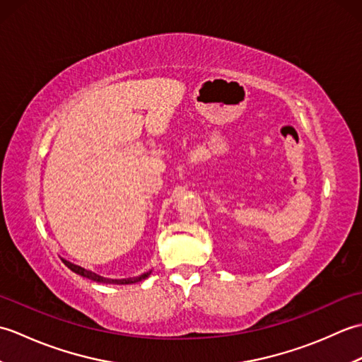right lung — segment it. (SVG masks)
Segmentation results:
<instances>
[{
    "instance_id": "1",
    "label": "right lung",
    "mask_w": 362,
    "mask_h": 362,
    "mask_svg": "<svg viewBox=\"0 0 362 362\" xmlns=\"http://www.w3.org/2000/svg\"><path fill=\"white\" fill-rule=\"evenodd\" d=\"M62 261H64V263H65V266H66V267H70V269H71L73 272L79 274V275H82V276H86V279H90V280H93V281H98V283H112V284H132V283H136V281H141V280H144V279H148V276H149V275H151V272H152V271H148V272L141 274L140 276H132V279L112 280V279H104V276L98 275V274L91 272V271H87V269H83V267H81V266H76V264L70 263V261H66V259H62Z\"/></svg>"
}]
</instances>
